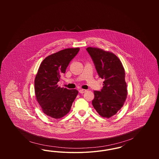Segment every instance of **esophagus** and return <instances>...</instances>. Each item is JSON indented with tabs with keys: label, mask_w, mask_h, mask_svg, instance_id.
Listing matches in <instances>:
<instances>
[{
	"label": "esophagus",
	"mask_w": 159,
	"mask_h": 159,
	"mask_svg": "<svg viewBox=\"0 0 159 159\" xmlns=\"http://www.w3.org/2000/svg\"><path fill=\"white\" fill-rule=\"evenodd\" d=\"M79 93H84V92H86V89H80L79 91Z\"/></svg>",
	"instance_id": "esophagus-1"
}]
</instances>
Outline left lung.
Wrapping results in <instances>:
<instances>
[{"instance_id": "1", "label": "left lung", "mask_w": 159, "mask_h": 159, "mask_svg": "<svg viewBox=\"0 0 159 159\" xmlns=\"http://www.w3.org/2000/svg\"><path fill=\"white\" fill-rule=\"evenodd\" d=\"M86 51L99 77L104 80L101 90L93 92L92 105L100 116L110 118L121 108L126 99L125 70L121 61L114 53L91 47L86 48Z\"/></svg>"}]
</instances>
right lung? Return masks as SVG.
<instances>
[{
	"mask_svg": "<svg viewBox=\"0 0 159 159\" xmlns=\"http://www.w3.org/2000/svg\"><path fill=\"white\" fill-rule=\"evenodd\" d=\"M80 48H68L45 58L40 65L34 80L38 103L47 116L60 119L70 111L78 91L61 88L57 85L71 60Z\"/></svg>",
	"mask_w": 159,
	"mask_h": 159,
	"instance_id": "add662e5",
	"label": "right lung"
}]
</instances>
